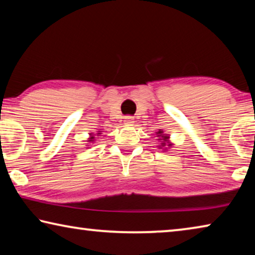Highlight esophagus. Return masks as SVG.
Returning <instances> with one entry per match:
<instances>
[{"label":"esophagus","instance_id":"34e87169","mask_svg":"<svg viewBox=\"0 0 255 255\" xmlns=\"http://www.w3.org/2000/svg\"><path fill=\"white\" fill-rule=\"evenodd\" d=\"M125 124H126L127 126H132L133 118L131 117V116H127V117H125Z\"/></svg>","mask_w":255,"mask_h":255}]
</instances>
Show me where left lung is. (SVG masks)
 I'll return each mask as SVG.
<instances>
[{
    "label": "left lung",
    "instance_id": "left-lung-1",
    "mask_svg": "<svg viewBox=\"0 0 255 255\" xmlns=\"http://www.w3.org/2000/svg\"><path fill=\"white\" fill-rule=\"evenodd\" d=\"M156 135H157V137H159L158 138V140H161L162 143H161V145L158 146V148H163L165 146H169V147H171L172 146V143H170L169 141V135H166V133H164V131L163 130H158L157 132H156ZM165 149H167V148L164 149V150Z\"/></svg>",
    "mask_w": 255,
    "mask_h": 255
}]
</instances>
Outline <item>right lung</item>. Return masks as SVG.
I'll return each mask as SVG.
<instances>
[{
	"label": "right lung",
	"instance_id": "1",
	"mask_svg": "<svg viewBox=\"0 0 255 255\" xmlns=\"http://www.w3.org/2000/svg\"><path fill=\"white\" fill-rule=\"evenodd\" d=\"M100 133H101V131H99L98 133H96V135H100ZM94 138H96V137H94L93 133H90L89 140H86V141H89V143H94Z\"/></svg>",
	"mask_w": 255,
	"mask_h": 255
}]
</instances>
